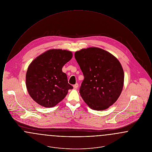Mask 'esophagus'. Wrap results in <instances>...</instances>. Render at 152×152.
<instances>
[{
    "label": "esophagus",
    "instance_id": "1",
    "mask_svg": "<svg viewBox=\"0 0 152 152\" xmlns=\"http://www.w3.org/2000/svg\"><path fill=\"white\" fill-rule=\"evenodd\" d=\"M73 88H75V89H77V88H78V87H79V84H77V83H76V84H75V85H73Z\"/></svg>",
    "mask_w": 152,
    "mask_h": 152
}]
</instances>
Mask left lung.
<instances>
[{"label": "left lung", "instance_id": "1", "mask_svg": "<svg viewBox=\"0 0 152 152\" xmlns=\"http://www.w3.org/2000/svg\"><path fill=\"white\" fill-rule=\"evenodd\" d=\"M84 79L80 88L83 100L92 109L108 108L123 90L124 73L119 61L108 52L97 47L75 53Z\"/></svg>", "mask_w": 152, "mask_h": 152}]
</instances>
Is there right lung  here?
<instances>
[{"label":"right lung","mask_w":152,"mask_h":152,"mask_svg":"<svg viewBox=\"0 0 152 152\" xmlns=\"http://www.w3.org/2000/svg\"><path fill=\"white\" fill-rule=\"evenodd\" d=\"M72 58L71 51L50 50L34 60L26 73V87L30 96L39 105L51 108L64 99L73 87L62 68Z\"/></svg>","instance_id":"obj_1"}]
</instances>
